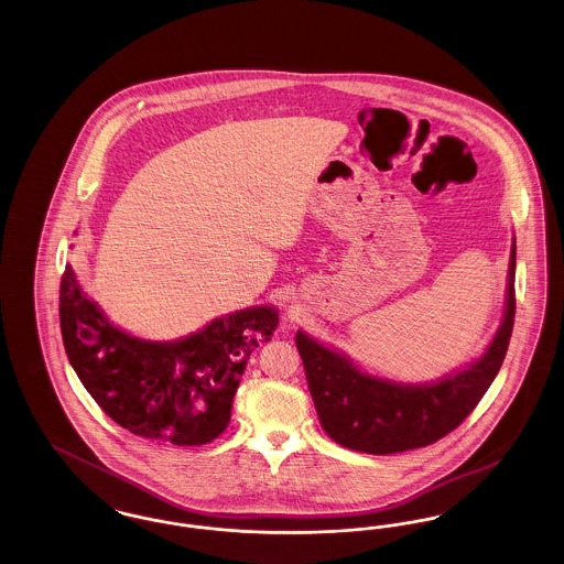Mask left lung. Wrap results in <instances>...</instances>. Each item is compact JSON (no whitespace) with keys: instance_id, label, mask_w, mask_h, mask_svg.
I'll use <instances>...</instances> for the list:
<instances>
[{"instance_id":"obj_1","label":"left lung","mask_w":564,"mask_h":564,"mask_svg":"<svg viewBox=\"0 0 564 564\" xmlns=\"http://www.w3.org/2000/svg\"><path fill=\"white\" fill-rule=\"evenodd\" d=\"M516 241L511 247L506 317L482 357L433 384H398L355 368L340 352L297 332L308 389L325 433L340 446L393 455L430 446L455 431L482 400L510 347L516 315Z\"/></svg>"}]
</instances>
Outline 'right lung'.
<instances>
[{
    "instance_id": "right-lung-1",
    "label": "right lung",
    "mask_w": 564,
    "mask_h": 564,
    "mask_svg": "<svg viewBox=\"0 0 564 564\" xmlns=\"http://www.w3.org/2000/svg\"><path fill=\"white\" fill-rule=\"evenodd\" d=\"M58 317L69 364L109 419L173 446L209 444L228 427L247 359L279 323L274 308L256 306L177 343L141 340L82 294L72 264L61 276Z\"/></svg>"
}]
</instances>
